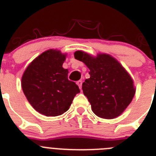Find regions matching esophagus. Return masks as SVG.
<instances>
[{
    "mask_svg": "<svg viewBox=\"0 0 156 156\" xmlns=\"http://www.w3.org/2000/svg\"><path fill=\"white\" fill-rule=\"evenodd\" d=\"M82 80H79V81H77L76 82V83H77V85H78V86H79V87H80V89L81 90V88H82Z\"/></svg>",
    "mask_w": 156,
    "mask_h": 156,
    "instance_id": "1",
    "label": "esophagus"
}]
</instances>
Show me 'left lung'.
I'll return each instance as SVG.
<instances>
[{"mask_svg": "<svg viewBox=\"0 0 156 156\" xmlns=\"http://www.w3.org/2000/svg\"><path fill=\"white\" fill-rule=\"evenodd\" d=\"M74 57L90 69V78L83 83L82 89L94 113L108 119L121 115L135 94L133 80L126 69L107 54L93 57L77 51Z\"/></svg>", "mask_w": 156, "mask_h": 156, "instance_id": "8db88e82", "label": "left lung"}]
</instances>
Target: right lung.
<instances>
[{"instance_id": "1", "label": "right lung", "mask_w": 156, "mask_h": 156, "mask_svg": "<svg viewBox=\"0 0 156 156\" xmlns=\"http://www.w3.org/2000/svg\"><path fill=\"white\" fill-rule=\"evenodd\" d=\"M66 55L46 51L32 62L22 77V88L33 108L46 116H57L69 108L79 87L68 79L62 67Z\"/></svg>"}]
</instances>
